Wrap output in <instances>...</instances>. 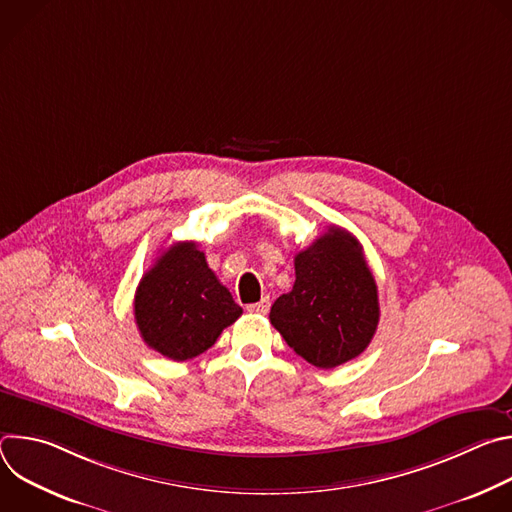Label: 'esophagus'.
Here are the masks:
<instances>
[{"mask_svg": "<svg viewBox=\"0 0 512 512\" xmlns=\"http://www.w3.org/2000/svg\"><path fill=\"white\" fill-rule=\"evenodd\" d=\"M249 312H253V314H267L269 312V298H263L261 302L251 304Z\"/></svg>", "mask_w": 512, "mask_h": 512, "instance_id": "obj_1", "label": "esophagus"}]
</instances>
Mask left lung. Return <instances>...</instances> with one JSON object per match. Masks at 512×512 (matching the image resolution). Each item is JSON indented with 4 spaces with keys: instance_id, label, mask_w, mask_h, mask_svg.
Instances as JSON below:
<instances>
[{
    "instance_id": "obj_1",
    "label": "left lung",
    "mask_w": 512,
    "mask_h": 512,
    "mask_svg": "<svg viewBox=\"0 0 512 512\" xmlns=\"http://www.w3.org/2000/svg\"><path fill=\"white\" fill-rule=\"evenodd\" d=\"M296 281L271 306L283 340L318 369H334L364 352L377 332L379 294L360 243L328 227L294 259Z\"/></svg>"
}]
</instances>
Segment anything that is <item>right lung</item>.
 I'll return each instance as SVG.
<instances>
[{
    "label": "right lung",
    "instance_id": "add662e5",
    "mask_svg": "<svg viewBox=\"0 0 512 512\" xmlns=\"http://www.w3.org/2000/svg\"><path fill=\"white\" fill-rule=\"evenodd\" d=\"M133 310L143 342L178 362L208 350L243 314L192 241L174 243L143 273Z\"/></svg>",
    "mask_w": 512,
    "mask_h": 512
}]
</instances>
